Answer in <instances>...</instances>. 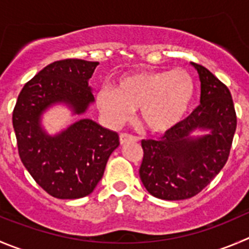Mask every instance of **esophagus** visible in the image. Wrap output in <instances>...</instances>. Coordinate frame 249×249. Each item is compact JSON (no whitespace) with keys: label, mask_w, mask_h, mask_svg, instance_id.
<instances>
[{"label":"esophagus","mask_w":249,"mask_h":249,"mask_svg":"<svg viewBox=\"0 0 249 249\" xmlns=\"http://www.w3.org/2000/svg\"><path fill=\"white\" fill-rule=\"evenodd\" d=\"M129 142H137V138L134 136L127 133H121L120 134V143L121 144H127Z\"/></svg>","instance_id":"34e87169"}]
</instances>
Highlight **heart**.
I'll return each instance as SVG.
<instances>
[{
  "label": "heart",
  "mask_w": 249,
  "mask_h": 249,
  "mask_svg": "<svg viewBox=\"0 0 249 249\" xmlns=\"http://www.w3.org/2000/svg\"><path fill=\"white\" fill-rule=\"evenodd\" d=\"M196 82L184 71H144L118 79L115 88L103 85L96 105L106 122L121 126L139 108L143 126L153 133L171 131L191 110Z\"/></svg>",
  "instance_id": "b5f03b06"
}]
</instances>
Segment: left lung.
Segmentation results:
<instances>
[{
    "label": "left lung",
    "mask_w": 249,
    "mask_h": 249,
    "mask_svg": "<svg viewBox=\"0 0 249 249\" xmlns=\"http://www.w3.org/2000/svg\"><path fill=\"white\" fill-rule=\"evenodd\" d=\"M191 65L199 74L200 105L160 141H142L139 176L151 196L164 200L188 199L212 182L226 164L237 126L226 85L203 66Z\"/></svg>",
    "instance_id": "left-lung-1"
}]
</instances>
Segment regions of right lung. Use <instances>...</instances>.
Wrapping results in <instances>:
<instances>
[{"mask_svg":"<svg viewBox=\"0 0 249 249\" xmlns=\"http://www.w3.org/2000/svg\"><path fill=\"white\" fill-rule=\"evenodd\" d=\"M99 62L68 58L40 71L20 91L13 110V128L20 160L42 189L58 199L89 196L103 178L116 132L90 118H80L58 133L42 127V116L55 105L82 116L95 101L89 79Z\"/></svg>","mask_w":249,"mask_h":249,"instance_id":"1","label":"right lung"}]
</instances>
